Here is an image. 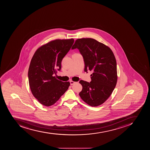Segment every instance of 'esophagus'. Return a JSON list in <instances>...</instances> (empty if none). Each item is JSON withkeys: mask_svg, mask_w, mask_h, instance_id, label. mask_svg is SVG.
Returning <instances> with one entry per match:
<instances>
[{"mask_svg": "<svg viewBox=\"0 0 150 150\" xmlns=\"http://www.w3.org/2000/svg\"><path fill=\"white\" fill-rule=\"evenodd\" d=\"M69 82H70V85H73V84H74L75 83H76V82H74V81H70Z\"/></svg>", "mask_w": 150, "mask_h": 150, "instance_id": "esophagus-1", "label": "esophagus"}]
</instances>
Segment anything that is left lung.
Here are the masks:
<instances>
[{
	"mask_svg": "<svg viewBox=\"0 0 150 150\" xmlns=\"http://www.w3.org/2000/svg\"><path fill=\"white\" fill-rule=\"evenodd\" d=\"M79 50L83 58L84 71H93L91 81L81 80L80 97L92 106L102 105L110 96L117 82V62L112 51L92 38L77 39L72 50Z\"/></svg>",
	"mask_w": 150,
	"mask_h": 150,
	"instance_id": "8db88e82",
	"label": "left lung"
}]
</instances>
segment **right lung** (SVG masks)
<instances>
[{
  "instance_id": "1",
  "label": "right lung",
  "mask_w": 150,
  "mask_h": 150,
  "mask_svg": "<svg viewBox=\"0 0 150 150\" xmlns=\"http://www.w3.org/2000/svg\"><path fill=\"white\" fill-rule=\"evenodd\" d=\"M74 42L73 39L54 40L39 48L33 54L28 80L32 93L42 105H54L69 88V82H63L54 76L61 70L63 58Z\"/></svg>"
}]
</instances>
